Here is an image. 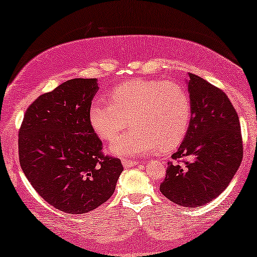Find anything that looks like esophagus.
Wrapping results in <instances>:
<instances>
[{
  "mask_svg": "<svg viewBox=\"0 0 257 257\" xmlns=\"http://www.w3.org/2000/svg\"><path fill=\"white\" fill-rule=\"evenodd\" d=\"M121 163H122V165H124V167H132V166H136V165L138 164V161L130 160V159H122Z\"/></svg>",
  "mask_w": 257,
  "mask_h": 257,
  "instance_id": "obj_1",
  "label": "esophagus"
}]
</instances>
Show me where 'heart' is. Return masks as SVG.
<instances>
[{
	"instance_id": "heart-1",
	"label": "heart",
	"mask_w": 257,
	"mask_h": 257,
	"mask_svg": "<svg viewBox=\"0 0 257 257\" xmlns=\"http://www.w3.org/2000/svg\"><path fill=\"white\" fill-rule=\"evenodd\" d=\"M106 103L89 108V121L101 140L110 142L126 126L130 128L110 145L121 157L145 156L159 149L168 152L181 144L192 118V101L180 84L161 79H132L114 86Z\"/></svg>"
}]
</instances>
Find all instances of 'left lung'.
Here are the masks:
<instances>
[{"label":"left lung","instance_id":"left-lung-1","mask_svg":"<svg viewBox=\"0 0 257 257\" xmlns=\"http://www.w3.org/2000/svg\"><path fill=\"white\" fill-rule=\"evenodd\" d=\"M192 118L187 135L168 163L160 192L182 207H200L219 196L243 157L241 125L227 94L188 73Z\"/></svg>","mask_w":257,"mask_h":257}]
</instances>
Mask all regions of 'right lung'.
I'll list each match as a JSON object with an SVG mask.
<instances>
[{
  "mask_svg": "<svg viewBox=\"0 0 257 257\" xmlns=\"http://www.w3.org/2000/svg\"><path fill=\"white\" fill-rule=\"evenodd\" d=\"M97 78L66 80L29 105L19 131V157L31 186L61 212L83 214L111 198L124 170L105 156L89 108Z\"/></svg>",
  "mask_w": 257,
  "mask_h": 257,
  "instance_id": "right-lung-1",
  "label": "right lung"
}]
</instances>
